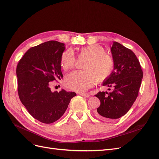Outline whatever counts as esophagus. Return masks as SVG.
<instances>
[{
    "label": "esophagus",
    "instance_id": "1",
    "mask_svg": "<svg viewBox=\"0 0 159 159\" xmlns=\"http://www.w3.org/2000/svg\"><path fill=\"white\" fill-rule=\"evenodd\" d=\"M79 94L81 96H84V97H86V98H89L90 96V95L88 93H80Z\"/></svg>",
    "mask_w": 159,
    "mask_h": 159
}]
</instances>
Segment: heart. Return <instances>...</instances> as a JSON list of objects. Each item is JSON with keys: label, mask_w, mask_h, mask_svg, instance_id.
Listing matches in <instances>:
<instances>
[{"label": "heart", "mask_w": 159, "mask_h": 159, "mask_svg": "<svg viewBox=\"0 0 159 159\" xmlns=\"http://www.w3.org/2000/svg\"><path fill=\"white\" fill-rule=\"evenodd\" d=\"M79 57L87 58L83 68L84 71H74L66 75L65 84L70 89L78 92H84L92 87L96 81H103L112 74L115 63L105 50L98 44L91 45L81 48ZM76 62L74 51L68 49L62 53L60 65L65 70L73 68Z\"/></svg>", "instance_id": "obj_1"}]
</instances>
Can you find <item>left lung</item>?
<instances>
[{
  "mask_svg": "<svg viewBox=\"0 0 159 159\" xmlns=\"http://www.w3.org/2000/svg\"><path fill=\"white\" fill-rule=\"evenodd\" d=\"M111 52L114 70L102 85L113 87V90L95 95L101 104L95 115L105 121L119 119L129 111L137 98L143 79L140 63L133 52L117 42H113Z\"/></svg>",
  "mask_w": 159,
  "mask_h": 159,
  "instance_id": "left-lung-1",
  "label": "left lung"
}]
</instances>
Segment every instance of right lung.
<instances>
[{
    "label": "right lung",
    "mask_w": 159,
    "mask_h": 159,
    "mask_svg": "<svg viewBox=\"0 0 159 159\" xmlns=\"http://www.w3.org/2000/svg\"><path fill=\"white\" fill-rule=\"evenodd\" d=\"M64 43L48 41L28 50L16 68L19 98L32 116L44 123H52L65 113L75 92L61 89L52 92V81L63 78L60 58Z\"/></svg>",
    "instance_id": "right-lung-1"
}]
</instances>
